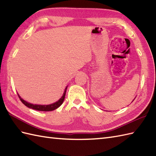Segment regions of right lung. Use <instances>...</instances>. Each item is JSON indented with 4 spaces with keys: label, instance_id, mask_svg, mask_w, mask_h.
Listing matches in <instances>:
<instances>
[{
    "label": "right lung",
    "instance_id": "1",
    "mask_svg": "<svg viewBox=\"0 0 156 156\" xmlns=\"http://www.w3.org/2000/svg\"><path fill=\"white\" fill-rule=\"evenodd\" d=\"M67 87L66 88V90L64 92V94H63L61 98L59 99L58 101L55 102V103H53L51 105H33L31 103H29V102H26L25 101H24L23 99H22L21 97H20V96L19 94H18V96H19V97L20 98V100H21V101L26 106V107H27L28 108L35 109V110L40 111H51L55 110V109H56V108H58L59 106H60L63 103V102H64V100L65 98L66 92V89H67Z\"/></svg>",
    "mask_w": 156,
    "mask_h": 156
}]
</instances>
